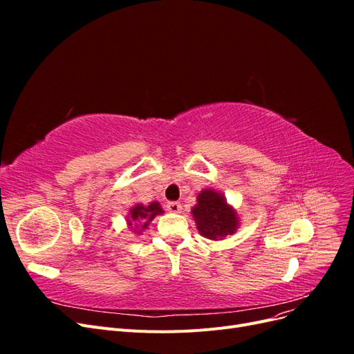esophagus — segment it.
Wrapping results in <instances>:
<instances>
[{"mask_svg":"<svg viewBox=\"0 0 354 354\" xmlns=\"http://www.w3.org/2000/svg\"><path fill=\"white\" fill-rule=\"evenodd\" d=\"M167 209H168L169 212L178 214V212H181V209H183V207H181L180 202H168V203H167Z\"/></svg>","mask_w":354,"mask_h":354,"instance_id":"1","label":"esophagus"}]
</instances>
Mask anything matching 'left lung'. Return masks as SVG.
Segmentation results:
<instances>
[{
  "label": "left lung",
  "mask_w": 354,
  "mask_h": 354,
  "mask_svg": "<svg viewBox=\"0 0 354 354\" xmlns=\"http://www.w3.org/2000/svg\"><path fill=\"white\" fill-rule=\"evenodd\" d=\"M202 236L218 241L238 229L236 211L227 205L223 195L205 189L198 195V205L192 209Z\"/></svg>",
  "instance_id": "1"
}]
</instances>
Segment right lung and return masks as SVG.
I'll list each match as a JSON object with an SVG mask.
<instances>
[{
	"mask_svg": "<svg viewBox=\"0 0 354 354\" xmlns=\"http://www.w3.org/2000/svg\"><path fill=\"white\" fill-rule=\"evenodd\" d=\"M162 208L158 202H152L151 205H142V203H138V205L133 207L130 209V216H128V226L131 227V230H134L136 233H140L145 229H147L149 223H151L156 216L159 214H162ZM140 225L141 227L138 228V226Z\"/></svg>",
	"mask_w": 354,
	"mask_h": 354,
	"instance_id": "add662e5",
	"label": "right lung"
}]
</instances>
